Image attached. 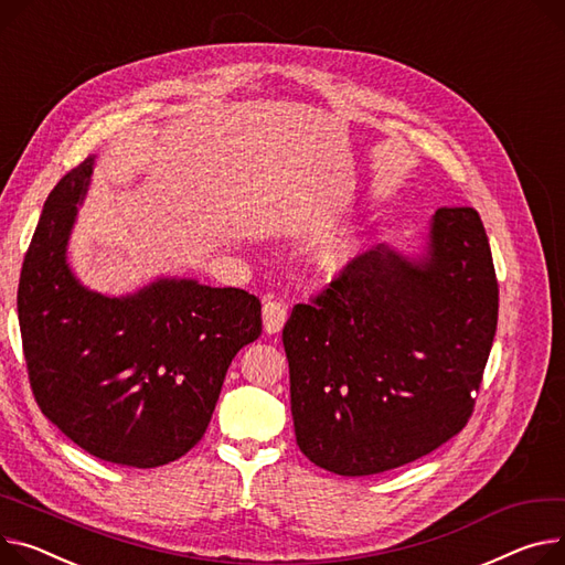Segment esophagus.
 Listing matches in <instances>:
<instances>
[{"label": "esophagus", "instance_id": "1", "mask_svg": "<svg viewBox=\"0 0 565 565\" xmlns=\"http://www.w3.org/2000/svg\"><path fill=\"white\" fill-rule=\"evenodd\" d=\"M286 320H288V307L279 302V299H270V302L263 305V329L268 333H279Z\"/></svg>", "mask_w": 565, "mask_h": 565}]
</instances>
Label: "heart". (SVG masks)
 <instances>
[{
	"label": "heart",
	"instance_id": "1",
	"mask_svg": "<svg viewBox=\"0 0 565 565\" xmlns=\"http://www.w3.org/2000/svg\"><path fill=\"white\" fill-rule=\"evenodd\" d=\"M370 236L365 230H348L327 238L318 249V266L327 275H343L365 254Z\"/></svg>",
	"mask_w": 565,
	"mask_h": 565
}]
</instances>
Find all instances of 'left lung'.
<instances>
[{"label":"left lung","instance_id":"left-lung-1","mask_svg":"<svg viewBox=\"0 0 565 565\" xmlns=\"http://www.w3.org/2000/svg\"><path fill=\"white\" fill-rule=\"evenodd\" d=\"M495 329L493 254L475 209H438L420 256L372 247L284 327L299 449L343 477L434 452L472 416Z\"/></svg>","mask_w":565,"mask_h":565}]
</instances>
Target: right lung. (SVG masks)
<instances>
[{"instance_id":"1","label":"right lung","mask_w":565,"mask_h":565,"mask_svg":"<svg viewBox=\"0 0 565 565\" xmlns=\"http://www.w3.org/2000/svg\"><path fill=\"white\" fill-rule=\"evenodd\" d=\"M93 168L88 157L54 185L22 263L29 382L45 416L88 455L157 468L204 436L232 359L260 335V302L177 277L120 297L86 288L67 243Z\"/></svg>"}]
</instances>
